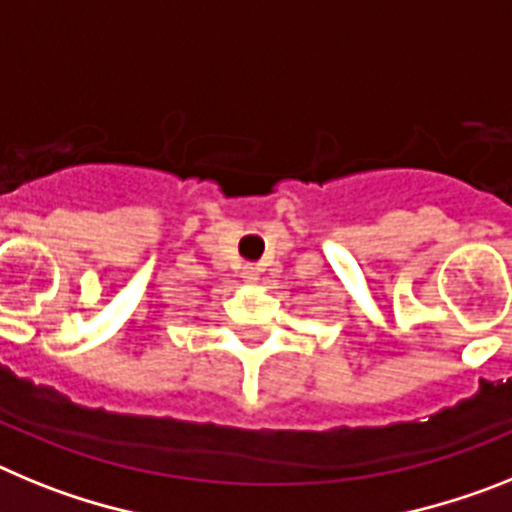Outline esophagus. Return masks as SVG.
Instances as JSON below:
<instances>
[{"instance_id": "esophagus-1", "label": "esophagus", "mask_w": 512, "mask_h": 512, "mask_svg": "<svg viewBox=\"0 0 512 512\" xmlns=\"http://www.w3.org/2000/svg\"><path fill=\"white\" fill-rule=\"evenodd\" d=\"M242 278L247 283H257V281H260V273H257L255 265H244V268H242Z\"/></svg>"}]
</instances>
